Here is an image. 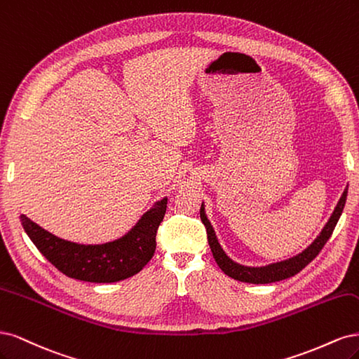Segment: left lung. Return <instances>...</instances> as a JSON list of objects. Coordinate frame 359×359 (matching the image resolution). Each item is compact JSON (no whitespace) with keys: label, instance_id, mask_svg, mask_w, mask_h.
Here are the masks:
<instances>
[{"label":"left lung","instance_id":"left-lung-1","mask_svg":"<svg viewBox=\"0 0 359 359\" xmlns=\"http://www.w3.org/2000/svg\"><path fill=\"white\" fill-rule=\"evenodd\" d=\"M346 198H348V188L344 189L341 198L337 203V205H335V209H334V212L330 217V221L327 222V225L323 226V229L320 231V234L318 236V238L313 243H311V245L306 250H303L302 253H298V255L294 257V258H289L286 261L270 264V265H267V267H258V269L245 267V265H240V264L234 262L233 259H229L226 257V253L222 250L221 245H219V241L216 238L213 226L210 225L209 219H207V216L204 213V204H201L200 217H201V222L205 226L207 240H209L213 258H215L216 264L219 265V269H221L226 276L233 277V279H236V280L262 285V283L279 282V280L287 279V277L295 276L297 273L302 271L307 264H310L319 255V252L322 250L323 246H325V243L330 240L335 225H337V222H339L341 212L344 209Z\"/></svg>","mask_w":359,"mask_h":359}]
</instances>
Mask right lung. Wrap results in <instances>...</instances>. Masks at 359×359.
<instances>
[{"mask_svg":"<svg viewBox=\"0 0 359 359\" xmlns=\"http://www.w3.org/2000/svg\"><path fill=\"white\" fill-rule=\"evenodd\" d=\"M167 210V198L143 215L128 234L106 245H77L50 234L25 215L20 222L34 245L68 277L92 283H111L137 274L152 259L156 231Z\"/></svg>","mask_w":359,"mask_h":359,"instance_id":"obj_1","label":"right lung"}]
</instances>
